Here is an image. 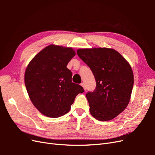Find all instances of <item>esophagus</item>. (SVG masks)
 <instances>
[{
  "label": "esophagus",
  "mask_w": 155,
  "mask_h": 155,
  "mask_svg": "<svg viewBox=\"0 0 155 155\" xmlns=\"http://www.w3.org/2000/svg\"><path fill=\"white\" fill-rule=\"evenodd\" d=\"M81 85L83 87V88H84V90L85 91H86V89H87V88H86V87H85V83H81Z\"/></svg>",
  "instance_id": "esophagus-1"
}]
</instances>
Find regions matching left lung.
I'll return each instance as SVG.
<instances>
[{
	"label": "left lung",
	"mask_w": 155,
	"mask_h": 155,
	"mask_svg": "<svg viewBox=\"0 0 155 155\" xmlns=\"http://www.w3.org/2000/svg\"><path fill=\"white\" fill-rule=\"evenodd\" d=\"M78 55L94 76L96 87L87 93L91 115L99 121H109L122 112L132 93L134 76L130 65L112 48L78 49Z\"/></svg>",
	"instance_id": "obj_1"
}]
</instances>
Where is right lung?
I'll return each instance as SVG.
<instances>
[{
  "mask_svg": "<svg viewBox=\"0 0 155 155\" xmlns=\"http://www.w3.org/2000/svg\"><path fill=\"white\" fill-rule=\"evenodd\" d=\"M76 52L72 48L50 45L31 59L26 69L25 83L32 104L41 114L58 118L70 110L83 88L72 82L67 68Z\"/></svg>",
  "mask_w": 155,
  "mask_h": 155,
  "instance_id": "add662e5",
  "label": "right lung"
}]
</instances>
